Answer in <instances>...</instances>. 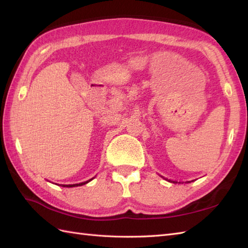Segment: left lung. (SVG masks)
Listing matches in <instances>:
<instances>
[{
    "label": "left lung",
    "instance_id": "8db88e82",
    "mask_svg": "<svg viewBox=\"0 0 248 248\" xmlns=\"http://www.w3.org/2000/svg\"><path fill=\"white\" fill-rule=\"evenodd\" d=\"M170 182H171V181H170ZM172 182H173V183H176V182H175V181H172Z\"/></svg>",
    "mask_w": 248,
    "mask_h": 248
}]
</instances>
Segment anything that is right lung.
I'll return each instance as SVG.
<instances>
[{
	"label": "right lung",
	"instance_id": "right-lung-1",
	"mask_svg": "<svg viewBox=\"0 0 248 248\" xmlns=\"http://www.w3.org/2000/svg\"><path fill=\"white\" fill-rule=\"evenodd\" d=\"M91 180H93V179H91ZM91 180L88 181H85V182H81V183H77V184H62V186L64 187H73V186H84V184L88 183Z\"/></svg>",
	"mask_w": 248,
	"mask_h": 248
}]
</instances>
